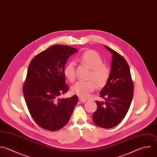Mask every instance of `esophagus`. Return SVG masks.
<instances>
[{
	"instance_id": "esophagus-1",
	"label": "esophagus",
	"mask_w": 157,
	"mask_h": 157,
	"mask_svg": "<svg viewBox=\"0 0 157 157\" xmlns=\"http://www.w3.org/2000/svg\"><path fill=\"white\" fill-rule=\"evenodd\" d=\"M79 101H80V102H85L87 101L86 99H83V98H79Z\"/></svg>"
}]
</instances>
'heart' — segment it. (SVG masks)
Wrapping results in <instances>:
<instances>
[{"instance_id":"heart-1","label":"heart","mask_w":157,"mask_h":157,"mask_svg":"<svg viewBox=\"0 0 157 157\" xmlns=\"http://www.w3.org/2000/svg\"><path fill=\"white\" fill-rule=\"evenodd\" d=\"M78 61L91 69L88 78L93 80L98 88L104 87L109 79L110 70L104 64L101 56L95 51H86L78 58ZM64 72L70 82H74L76 77L74 62H69L66 66ZM94 89L95 85L92 80L78 81L72 86V91L82 98H87Z\"/></svg>"}]
</instances>
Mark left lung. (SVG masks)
<instances>
[{
  "label": "left lung",
  "mask_w": 157,
  "mask_h": 157,
  "mask_svg": "<svg viewBox=\"0 0 157 157\" xmlns=\"http://www.w3.org/2000/svg\"><path fill=\"white\" fill-rule=\"evenodd\" d=\"M112 53L109 79L100 93L104 102L96 101L98 108L93 120L99 127L110 128L119 124L127 114L133 96V83L129 66L119 53L104 46Z\"/></svg>",
  "instance_id": "left-lung-1"
}]
</instances>
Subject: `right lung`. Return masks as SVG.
Here are the masks:
<instances>
[{"instance_id":"add662e5","label":"right lung","mask_w":157,"mask_h":157,"mask_svg":"<svg viewBox=\"0 0 157 157\" xmlns=\"http://www.w3.org/2000/svg\"><path fill=\"white\" fill-rule=\"evenodd\" d=\"M78 51L56 44L36 55L30 61L23 85V94L32 118L41 128L56 131L65 126L78 102L76 95L59 99L69 90L64 66Z\"/></svg>"}]
</instances>
